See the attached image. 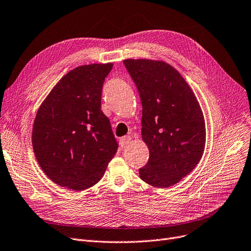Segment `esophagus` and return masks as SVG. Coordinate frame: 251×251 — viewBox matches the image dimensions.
<instances>
[{
  "label": "esophagus",
  "instance_id": "esophagus-1",
  "mask_svg": "<svg viewBox=\"0 0 251 251\" xmlns=\"http://www.w3.org/2000/svg\"><path fill=\"white\" fill-rule=\"evenodd\" d=\"M130 140H131V136L125 135V136H123V137H121V138L119 139V145H120V147L123 148V147H125L126 145L129 144Z\"/></svg>",
  "mask_w": 251,
  "mask_h": 251
}]
</instances>
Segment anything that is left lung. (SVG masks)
<instances>
[{
    "instance_id": "1",
    "label": "left lung",
    "mask_w": 251,
    "mask_h": 251,
    "mask_svg": "<svg viewBox=\"0 0 251 251\" xmlns=\"http://www.w3.org/2000/svg\"><path fill=\"white\" fill-rule=\"evenodd\" d=\"M143 104L141 136L150 151L139 176L156 188L177 183L196 167L205 148L200 104L182 75L164 61L126 59Z\"/></svg>"
}]
</instances>
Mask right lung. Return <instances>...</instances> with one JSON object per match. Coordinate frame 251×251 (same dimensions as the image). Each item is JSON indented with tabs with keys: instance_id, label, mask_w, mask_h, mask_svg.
<instances>
[{
	"instance_id": "add662e5",
	"label": "right lung",
	"mask_w": 251,
	"mask_h": 251,
	"mask_svg": "<svg viewBox=\"0 0 251 251\" xmlns=\"http://www.w3.org/2000/svg\"><path fill=\"white\" fill-rule=\"evenodd\" d=\"M113 63L82 65L54 86L38 110L32 148L40 167L73 191L99 182L118 150L111 122L100 110L103 82Z\"/></svg>"
}]
</instances>
